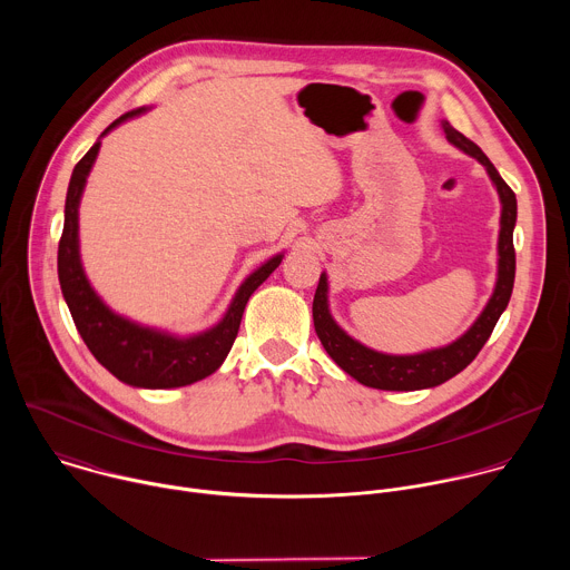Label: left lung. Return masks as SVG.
<instances>
[{
  "label": "left lung",
  "instance_id": "1",
  "mask_svg": "<svg viewBox=\"0 0 570 570\" xmlns=\"http://www.w3.org/2000/svg\"><path fill=\"white\" fill-rule=\"evenodd\" d=\"M442 130L446 139L464 150L466 155L475 157L480 165L490 174L499 198H501V232H499V279L494 286V293L478 315V320L471 324L469 332L462 334L458 341H453L446 347L429 350L422 354L411 356H392L374 352L352 336H347L336 320L330 313L327 304V275H320L315 297H313V324L315 334L327 350V354L338 363L341 370H345L350 376H354L358 383L376 390H422V387H435L458 372H462L482 350L487 338L492 336L501 313L505 311L512 288H514V271H517V255H514V225H517V196L508 187V183L501 178L497 167L490 161L471 139H466L462 132H458L449 121H442Z\"/></svg>",
  "mask_w": 570,
  "mask_h": 570
}]
</instances>
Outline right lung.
Wrapping results in <instances>:
<instances>
[{
    "instance_id": "1",
    "label": "right lung",
    "mask_w": 570,
    "mask_h": 570,
    "mask_svg": "<svg viewBox=\"0 0 570 570\" xmlns=\"http://www.w3.org/2000/svg\"><path fill=\"white\" fill-rule=\"evenodd\" d=\"M139 112H144V108L121 115L101 132V137L117 128L121 121L137 117ZM99 148L101 139H97V144L80 157L67 189L65 225L58 243V279L62 297L69 306L80 338L86 341L92 356L119 381L150 390L191 385L214 374L223 365L238 334L243 308H246L250 295L282 264L284 255H275L243 282L223 320L203 334L178 338L165 332L141 327V324L112 313L90 286L78 255V203L80 196H83L86 180L99 155Z\"/></svg>"
}]
</instances>
